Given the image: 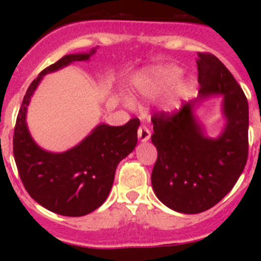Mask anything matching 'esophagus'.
<instances>
[{
    "label": "esophagus",
    "mask_w": 261,
    "mask_h": 261,
    "mask_svg": "<svg viewBox=\"0 0 261 261\" xmlns=\"http://www.w3.org/2000/svg\"><path fill=\"white\" fill-rule=\"evenodd\" d=\"M137 136H139L140 141L146 142V141H148L149 137H151V133H149V130L145 126V125H141L139 130H137Z\"/></svg>",
    "instance_id": "34e87169"
}]
</instances>
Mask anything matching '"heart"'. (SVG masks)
Returning <instances> with one entry per match:
<instances>
[{"label": "heart", "instance_id": "obj_1", "mask_svg": "<svg viewBox=\"0 0 261 261\" xmlns=\"http://www.w3.org/2000/svg\"><path fill=\"white\" fill-rule=\"evenodd\" d=\"M180 73L181 71L175 66H163L155 68L152 76L140 86V91L145 97L154 99L172 88L164 100V108L168 112H174L180 106L182 98L189 89V86L185 82H176Z\"/></svg>", "mask_w": 261, "mask_h": 261}]
</instances>
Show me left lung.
I'll return each mask as SVG.
<instances>
[{
    "label": "left lung",
    "instance_id": "obj_1",
    "mask_svg": "<svg viewBox=\"0 0 261 261\" xmlns=\"http://www.w3.org/2000/svg\"><path fill=\"white\" fill-rule=\"evenodd\" d=\"M199 97L174 113L152 116V142L158 155L151 180L158 199L181 214H200L232 190L248 160L249 108L232 73L208 53H199ZM224 95L227 124L217 139H208L193 116L197 102Z\"/></svg>",
    "mask_w": 261,
    "mask_h": 261
}]
</instances>
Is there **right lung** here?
Here are the masks:
<instances>
[{"mask_svg": "<svg viewBox=\"0 0 261 261\" xmlns=\"http://www.w3.org/2000/svg\"><path fill=\"white\" fill-rule=\"evenodd\" d=\"M94 53L66 55L41 71L27 89L14 126L13 155L25 190L43 207L62 216H85L99 207L109 195L119 162L137 143V118L122 126L98 125L80 145L62 153L44 151L29 134L27 107L43 76L71 62L87 61Z\"/></svg>", "mask_w": 261, "mask_h": 261, "instance_id": "right-lung-1", "label": "right lung"}]
</instances>
